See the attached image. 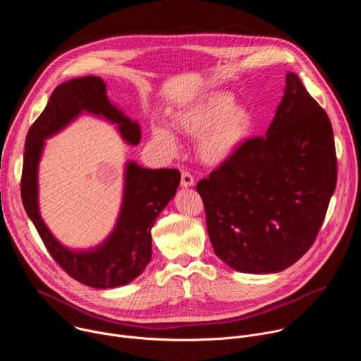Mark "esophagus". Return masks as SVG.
<instances>
[{
    "label": "esophagus",
    "instance_id": "esophagus-1",
    "mask_svg": "<svg viewBox=\"0 0 361 361\" xmlns=\"http://www.w3.org/2000/svg\"><path fill=\"white\" fill-rule=\"evenodd\" d=\"M194 185V177L188 171L181 173V187H192Z\"/></svg>",
    "mask_w": 361,
    "mask_h": 361
}]
</instances>
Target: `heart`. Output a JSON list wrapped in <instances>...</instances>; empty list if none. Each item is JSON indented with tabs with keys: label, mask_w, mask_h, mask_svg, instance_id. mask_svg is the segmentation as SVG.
Returning <instances> with one entry per match:
<instances>
[{
	"label": "heart",
	"mask_w": 361,
	"mask_h": 361,
	"mask_svg": "<svg viewBox=\"0 0 361 361\" xmlns=\"http://www.w3.org/2000/svg\"><path fill=\"white\" fill-rule=\"evenodd\" d=\"M173 128L197 140V154L207 166H221L231 160L248 140L252 130V116L234 104V97L224 91L210 92L194 104L178 111ZM154 144L174 154L178 141L174 134L160 126L151 130Z\"/></svg>",
	"instance_id": "1"
}]
</instances>
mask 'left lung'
<instances>
[{"instance_id":"8db88e82","label":"left lung","mask_w":361,"mask_h":361,"mask_svg":"<svg viewBox=\"0 0 361 361\" xmlns=\"http://www.w3.org/2000/svg\"><path fill=\"white\" fill-rule=\"evenodd\" d=\"M337 183L331 123L294 73L266 137L197 184L217 257L241 273H279L310 248Z\"/></svg>"}]
</instances>
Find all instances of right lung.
Listing matches in <instances>:
<instances>
[{
    "label": "right lung",
    "instance_id": "add662e5",
    "mask_svg": "<svg viewBox=\"0 0 361 361\" xmlns=\"http://www.w3.org/2000/svg\"><path fill=\"white\" fill-rule=\"evenodd\" d=\"M82 113L117 124L123 140L131 145L141 140L138 123L111 104L106 82L99 77L87 75L63 82L51 94L47 107L27 134L21 198L48 252L70 277L94 288H114L131 283L149 263L151 228L176 195L181 174L176 169L149 170L128 161L124 171L123 204L113 233L95 248H67L51 234L41 219L38 164L44 140L66 128Z\"/></svg>",
    "mask_w": 361,
    "mask_h": 361
}]
</instances>
